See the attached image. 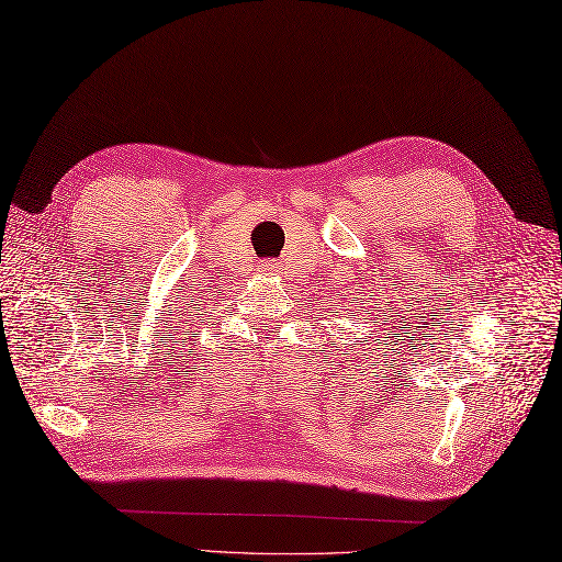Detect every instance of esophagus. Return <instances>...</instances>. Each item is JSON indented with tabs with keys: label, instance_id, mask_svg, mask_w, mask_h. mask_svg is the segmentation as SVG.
<instances>
[{
	"label": "esophagus",
	"instance_id": "34e87169",
	"mask_svg": "<svg viewBox=\"0 0 562 562\" xmlns=\"http://www.w3.org/2000/svg\"><path fill=\"white\" fill-rule=\"evenodd\" d=\"M266 270H272V268H270V266H268V268H266Z\"/></svg>",
	"mask_w": 562,
	"mask_h": 562
}]
</instances>
